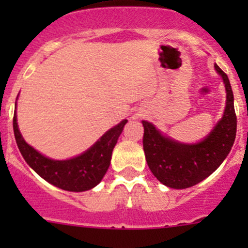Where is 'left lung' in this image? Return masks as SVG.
Instances as JSON below:
<instances>
[{"label": "left lung", "instance_id": "8db88e82", "mask_svg": "<svg viewBox=\"0 0 248 248\" xmlns=\"http://www.w3.org/2000/svg\"><path fill=\"white\" fill-rule=\"evenodd\" d=\"M226 88V107L222 118L210 134L198 144H183L165 137L151 123L143 120V146L149 169L168 187L186 189L196 185L222 164L236 138L237 118L233 93L226 73L215 64Z\"/></svg>", "mask_w": 248, "mask_h": 248}]
</instances>
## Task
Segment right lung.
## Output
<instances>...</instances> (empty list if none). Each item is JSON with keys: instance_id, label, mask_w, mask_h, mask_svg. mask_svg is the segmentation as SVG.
<instances>
[{"instance_id": "right-lung-1", "label": "right lung", "mask_w": 248, "mask_h": 248, "mask_svg": "<svg viewBox=\"0 0 248 248\" xmlns=\"http://www.w3.org/2000/svg\"><path fill=\"white\" fill-rule=\"evenodd\" d=\"M128 120L109 129L92 148L68 160H53L28 145L17 125L16 111L13 115V131L16 143L26 163L52 185L67 191H87L102 181L110 165L111 153Z\"/></svg>"}]
</instances>
